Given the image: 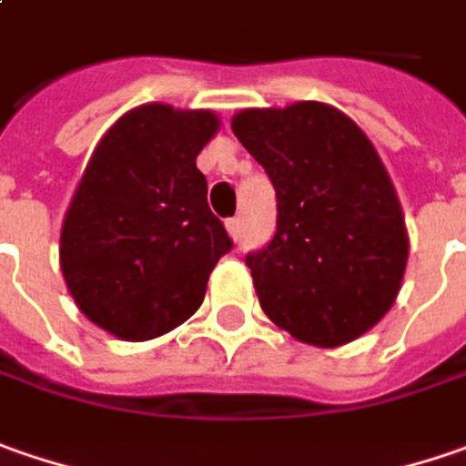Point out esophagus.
Masks as SVG:
<instances>
[{
    "label": "esophagus",
    "mask_w": 466,
    "mask_h": 466,
    "mask_svg": "<svg viewBox=\"0 0 466 466\" xmlns=\"http://www.w3.org/2000/svg\"><path fill=\"white\" fill-rule=\"evenodd\" d=\"M239 229H242L239 218H229V221H227V232L232 234V239H239Z\"/></svg>",
    "instance_id": "esophagus-1"
}]
</instances>
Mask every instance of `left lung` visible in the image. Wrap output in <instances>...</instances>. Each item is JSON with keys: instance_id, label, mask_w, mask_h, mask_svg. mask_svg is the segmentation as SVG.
I'll return each mask as SVG.
<instances>
[{"instance_id": "1", "label": "left lung", "mask_w": 466, "mask_h": 466, "mask_svg": "<svg viewBox=\"0 0 466 466\" xmlns=\"http://www.w3.org/2000/svg\"><path fill=\"white\" fill-rule=\"evenodd\" d=\"M276 190V234L245 258L263 313L305 344L341 347L391 310L410 239L368 135L320 101L234 114Z\"/></svg>"}]
</instances>
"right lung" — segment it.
Here are the masks:
<instances>
[{"instance_id": "right-lung-1", "label": "right lung", "mask_w": 466, "mask_h": 466, "mask_svg": "<svg viewBox=\"0 0 466 466\" xmlns=\"http://www.w3.org/2000/svg\"><path fill=\"white\" fill-rule=\"evenodd\" d=\"M216 130L218 116L206 109L137 106L101 137L72 195L62 273L75 305L116 339L146 341L182 326L232 250L195 167Z\"/></svg>"}]
</instances>
